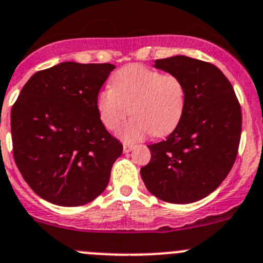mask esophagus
<instances>
[{
	"mask_svg": "<svg viewBox=\"0 0 263 263\" xmlns=\"http://www.w3.org/2000/svg\"><path fill=\"white\" fill-rule=\"evenodd\" d=\"M134 147H135L134 144H127V142H124V144H123V152L128 153V152H131Z\"/></svg>",
	"mask_w": 263,
	"mask_h": 263,
	"instance_id": "esophagus-1",
	"label": "esophagus"
}]
</instances>
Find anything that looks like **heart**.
Wrapping results in <instances>:
<instances>
[{
    "label": "heart",
    "mask_w": 263,
    "mask_h": 263,
    "mask_svg": "<svg viewBox=\"0 0 263 263\" xmlns=\"http://www.w3.org/2000/svg\"><path fill=\"white\" fill-rule=\"evenodd\" d=\"M185 105L186 88L180 77L144 65L119 69L111 78V87L101 90L96 100L99 116L109 131H118L129 113L134 114L121 134L126 141L172 132Z\"/></svg>",
    "instance_id": "1"
}]
</instances>
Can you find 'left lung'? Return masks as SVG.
Wrapping results in <instances>:
<instances>
[{
	"label": "left lung",
	"mask_w": 263,
	"mask_h": 263,
	"mask_svg": "<svg viewBox=\"0 0 263 263\" xmlns=\"http://www.w3.org/2000/svg\"><path fill=\"white\" fill-rule=\"evenodd\" d=\"M155 67L181 78L182 118L164 141L147 145L150 162L140 170L147 190L168 203L196 202L221 185L233 168L241 135V108L230 81L208 61L173 56Z\"/></svg>",
	"instance_id": "8db88e82"
}]
</instances>
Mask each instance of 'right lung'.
<instances>
[{
  "instance_id": "add662e5",
  "label": "right lung",
  "mask_w": 263,
  "mask_h": 263,
  "mask_svg": "<svg viewBox=\"0 0 263 263\" xmlns=\"http://www.w3.org/2000/svg\"><path fill=\"white\" fill-rule=\"evenodd\" d=\"M113 64L61 63L29 78L11 109L14 159L42 199L63 207L92 202L123 152L96 100Z\"/></svg>"
}]
</instances>
